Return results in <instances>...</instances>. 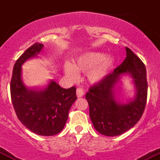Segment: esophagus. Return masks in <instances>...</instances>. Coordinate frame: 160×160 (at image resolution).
Segmentation results:
<instances>
[{
    "instance_id": "34e87169",
    "label": "esophagus",
    "mask_w": 160,
    "mask_h": 160,
    "mask_svg": "<svg viewBox=\"0 0 160 160\" xmlns=\"http://www.w3.org/2000/svg\"><path fill=\"white\" fill-rule=\"evenodd\" d=\"M83 94L84 92L82 90V89H81V88H78V89H77V96H78V98L82 97Z\"/></svg>"
}]
</instances>
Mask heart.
Returning a JSON list of instances; mask_svg holds the SVG:
<instances>
[{
  "mask_svg": "<svg viewBox=\"0 0 160 160\" xmlns=\"http://www.w3.org/2000/svg\"><path fill=\"white\" fill-rule=\"evenodd\" d=\"M113 57H104L100 52H88L80 55L73 60L72 64H64V72L71 80H77L79 72H87L88 80L92 83H97L104 80L114 67Z\"/></svg>",
  "mask_w": 160,
  "mask_h": 160,
  "instance_id": "obj_1",
  "label": "heart"
}]
</instances>
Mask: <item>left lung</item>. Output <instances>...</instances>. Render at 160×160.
<instances>
[{
    "instance_id": "8db88e82",
    "label": "left lung",
    "mask_w": 160,
    "mask_h": 160,
    "mask_svg": "<svg viewBox=\"0 0 160 160\" xmlns=\"http://www.w3.org/2000/svg\"><path fill=\"white\" fill-rule=\"evenodd\" d=\"M126 50L123 62L102 81L92 86L86 94L92 122L99 133L106 136H117L132 128L141 119L146 105V68L131 49L126 47ZM125 73L133 78L136 95L132 100L123 104L115 99V86Z\"/></svg>"
}]
</instances>
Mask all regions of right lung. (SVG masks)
<instances>
[{"mask_svg": "<svg viewBox=\"0 0 160 160\" xmlns=\"http://www.w3.org/2000/svg\"><path fill=\"white\" fill-rule=\"evenodd\" d=\"M35 43L25 51L16 62L10 82L12 103L20 122L33 132L52 136L63 129L68 112L76 101V87L63 89L50 80L45 87L29 89L22 79V66L27 60L38 56L43 49Z\"/></svg>", "mask_w": 160, "mask_h": 160, "instance_id": "add662e5", "label": "right lung"}]
</instances>
